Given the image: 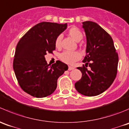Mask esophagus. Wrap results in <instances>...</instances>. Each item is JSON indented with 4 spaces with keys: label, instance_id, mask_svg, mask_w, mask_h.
Here are the masks:
<instances>
[{
    "label": "esophagus",
    "instance_id": "34e87169",
    "mask_svg": "<svg viewBox=\"0 0 129 129\" xmlns=\"http://www.w3.org/2000/svg\"><path fill=\"white\" fill-rule=\"evenodd\" d=\"M75 69V68L73 67V66H69L68 67V70L69 71H71V70H73Z\"/></svg>",
    "mask_w": 129,
    "mask_h": 129
}]
</instances>
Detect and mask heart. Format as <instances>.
I'll return each instance as SVG.
<instances>
[{"mask_svg": "<svg viewBox=\"0 0 129 129\" xmlns=\"http://www.w3.org/2000/svg\"><path fill=\"white\" fill-rule=\"evenodd\" d=\"M69 34L76 42H79L82 39L83 34L78 28L71 27L69 30ZM62 39V35H59L55 40V46L59 48L61 46V41ZM61 60L68 64H73L81 58V54L78 51H64L59 56Z\"/></svg>", "mask_w": 129, "mask_h": 129, "instance_id": "heart-1", "label": "heart"}]
</instances>
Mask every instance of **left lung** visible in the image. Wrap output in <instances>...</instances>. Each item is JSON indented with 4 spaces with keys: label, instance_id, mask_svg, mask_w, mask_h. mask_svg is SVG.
<instances>
[{
    "label": "left lung",
    "instance_id": "obj_1",
    "mask_svg": "<svg viewBox=\"0 0 129 129\" xmlns=\"http://www.w3.org/2000/svg\"><path fill=\"white\" fill-rule=\"evenodd\" d=\"M86 38V56L83 62L91 68L78 67L82 77L75 83L78 92L88 96H96L107 90L117 73L118 54L112 37L96 22H82Z\"/></svg>",
    "mask_w": 129,
    "mask_h": 129
}]
</instances>
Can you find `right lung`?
Returning <instances> with one entry per match:
<instances>
[{
    "instance_id": "1",
    "label": "right lung",
    "mask_w": 129,
    "mask_h": 129,
    "mask_svg": "<svg viewBox=\"0 0 129 129\" xmlns=\"http://www.w3.org/2000/svg\"><path fill=\"white\" fill-rule=\"evenodd\" d=\"M67 27V24L42 22L29 29L16 46L13 68L21 88L36 98L53 93L58 78L68 70L60 61L48 64L44 56L56 49L55 40Z\"/></svg>"
}]
</instances>
